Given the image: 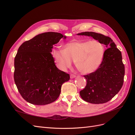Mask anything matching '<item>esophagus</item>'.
<instances>
[{
    "label": "esophagus",
    "instance_id": "1",
    "mask_svg": "<svg viewBox=\"0 0 135 135\" xmlns=\"http://www.w3.org/2000/svg\"><path fill=\"white\" fill-rule=\"evenodd\" d=\"M75 77H76V75H74V74H71V75H70V78H71V79L74 78H75Z\"/></svg>",
    "mask_w": 135,
    "mask_h": 135
}]
</instances>
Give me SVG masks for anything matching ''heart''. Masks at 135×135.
Returning <instances> with one entry per match:
<instances>
[{"mask_svg":"<svg viewBox=\"0 0 135 135\" xmlns=\"http://www.w3.org/2000/svg\"><path fill=\"white\" fill-rule=\"evenodd\" d=\"M103 44L97 40H73L61 49H53L51 56L57 66L62 71L70 68L72 61L82 74H89L99 67L104 58Z\"/></svg>","mask_w":135,"mask_h":135,"instance_id":"heart-1","label":"heart"}]
</instances>
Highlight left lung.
<instances>
[{"mask_svg": "<svg viewBox=\"0 0 135 135\" xmlns=\"http://www.w3.org/2000/svg\"><path fill=\"white\" fill-rule=\"evenodd\" d=\"M77 35L91 36L108 48L105 51L103 60L99 68L95 72L84 75L87 85L79 93L81 99L88 103H107L119 92L123 84L125 71L121 52L109 36L91 31Z\"/></svg>", "mask_w": 135, "mask_h": 135, "instance_id": "left-lung-1", "label": "left lung"}]
</instances>
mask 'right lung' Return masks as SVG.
Segmentation results:
<instances>
[{"label": "right lung", "instance_id": "obj_1", "mask_svg": "<svg viewBox=\"0 0 135 135\" xmlns=\"http://www.w3.org/2000/svg\"><path fill=\"white\" fill-rule=\"evenodd\" d=\"M66 36L55 32L36 35L23 43L15 58L14 80L24 100L34 105H43L56 101L61 85L70 75L56 67L52 49Z\"/></svg>", "mask_w": 135, "mask_h": 135}]
</instances>
